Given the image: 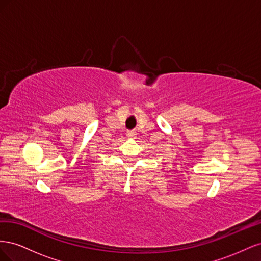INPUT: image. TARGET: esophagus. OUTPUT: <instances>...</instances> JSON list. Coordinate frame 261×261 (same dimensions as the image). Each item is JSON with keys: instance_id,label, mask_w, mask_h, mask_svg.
I'll use <instances>...</instances> for the list:
<instances>
[{"instance_id": "esophagus-1", "label": "esophagus", "mask_w": 261, "mask_h": 261, "mask_svg": "<svg viewBox=\"0 0 261 261\" xmlns=\"http://www.w3.org/2000/svg\"><path fill=\"white\" fill-rule=\"evenodd\" d=\"M127 136H128V137H130V138H135V136H136V133H135V132H133V130H128V132H127Z\"/></svg>"}]
</instances>
